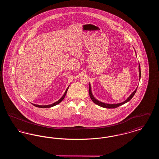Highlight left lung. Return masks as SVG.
Wrapping results in <instances>:
<instances>
[{
  "instance_id": "8db88e82",
  "label": "left lung",
  "mask_w": 159,
  "mask_h": 159,
  "mask_svg": "<svg viewBox=\"0 0 159 159\" xmlns=\"http://www.w3.org/2000/svg\"><path fill=\"white\" fill-rule=\"evenodd\" d=\"M139 79H140V78H141V68H140L139 64ZM136 90H137V88L135 89V91H134V92L127 99L126 101H125L124 102H123L119 103V104H107L102 103V102L99 101L97 100L95 98L93 97V95H92V92H91V85H90V84H89V96H90V97H91V99L92 100V101H93L95 104H97V105H98V106H101V107H102L106 108H117V107H119V106H121V105H123V104L126 103L127 102H128L132 98V97L134 96V95H135V93H136Z\"/></svg>"
}]
</instances>
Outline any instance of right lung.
<instances>
[{
	"mask_svg": "<svg viewBox=\"0 0 159 159\" xmlns=\"http://www.w3.org/2000/svg\"><path fill=\"white\" fill-rule=\"evenodd\" d=\"M69 87V86H68ZM68 87L67 88V89H66V92H65V93L64 94V95L62 96V97L58 101H57V102H55V103H53L52 104H51V105H48V106H39V105H36V104H32L33 106H35V107H39V108H49V107H53V106H56V105H57V104H58L59 103H60L64 99V97H65V96H66V93H67V90H68Z\"/></svg>",
	"mask_w": 159,
	"mask_h": 159,
	"instance_id": "obj_1",
	"label": "right lung"
}]
</instances>
